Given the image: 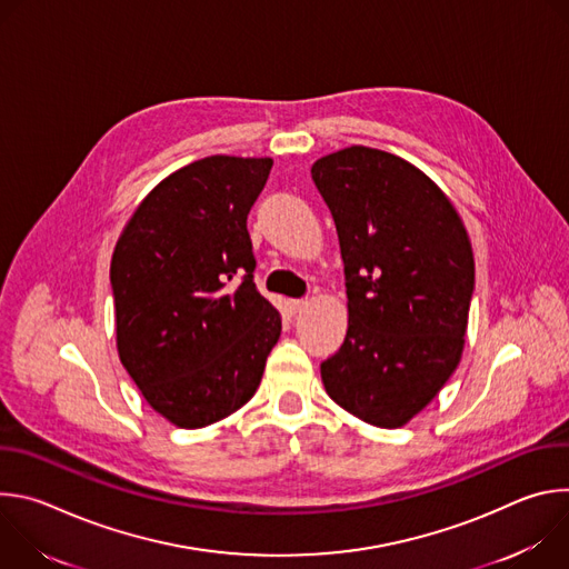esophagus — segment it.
<instances>
[{
    "mask_svg": "<svg viewBox=\"0 0 569 569\" xmlns=\"http://www.w3.org/2000/svg\"><path fill=\"white\" fill-rule=\"evenodd\" d=\"M306 306H308V299H292V301H290V310H292L295 315L301 312Z\"/></svg>",
    "mask_w": 569,
    "mask_h": 569,
    "instance_id": "34e87169",
    "label": "esophagus"
}]
</instances>
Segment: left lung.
Segmentation results:
<instances>
[{
    "instance_id": "obj_1",
    "label": "left lung",
    "mask_w": 569,
    "mask_h": 569,
    "mask_svg": "<svg viewBox=\"0 0 569 569\" xmlns=\"http://www.w3.org/2000/svg\"><path fill=\"white\" fill-rule=\"evenodd\" d=\"M312 182L336 220L349 329L321 362L327 393L376 428H402L463 353L475 261L448 196L410 161L351 146L317 159Z\"/></svg>"
}]
</instances>
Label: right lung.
Wrapping results in <instances>:
<instances>
[{
  "instance_id": "1",
  "label": "right lung",
  "mask_w": 569,
  "mask_h": 569,
  "mask_svg": "<svg viewBox=\"0 0 569 569\" xmlns=\"http://www.w3.org/2000/svg\"><path fill=\"white\" fill-rule=\"evenodd\" d=\"M270 157L211 154L161 180L123 227L110 266L121 365L178 428L246 405L281 336L254 286L248 213Z\"/></svg>"
}]
</instances>
